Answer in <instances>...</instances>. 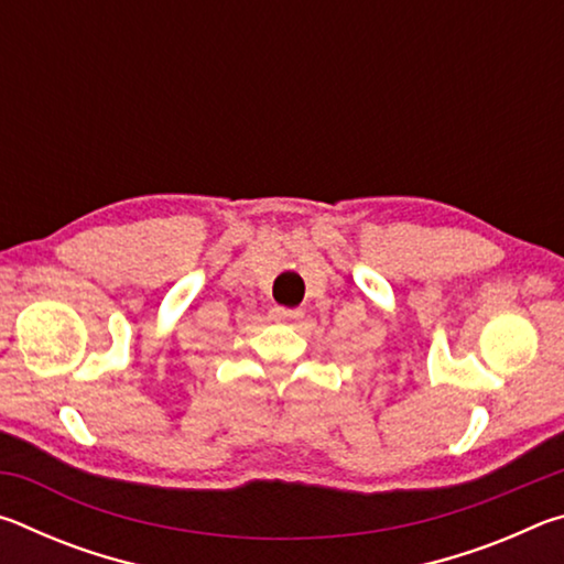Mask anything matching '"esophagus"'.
Here are the masks:
<instances>
[{"label": "esophagus", "mask_w": 564, "mask_h": 564, "mask_svg": "<svg viewBox=\"0 0 564 564\" xmlns=\"http://www.w3.org/2000/svg\"><path fill=\"white\" fill-rule=\"evenodd\" d=\"M301 316H303L301 308H283V305H273L271 308V321H279V323L299 321Z\"/></svg>", "instance_id": "obj_1"}]
</instances>
